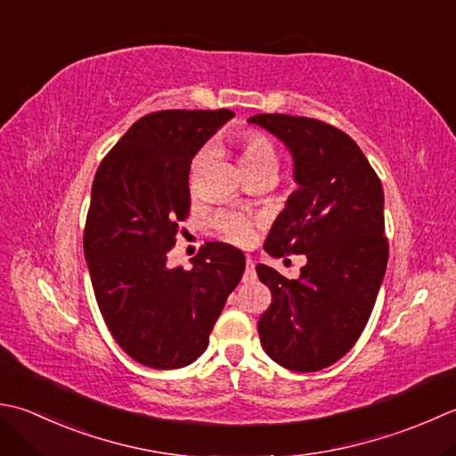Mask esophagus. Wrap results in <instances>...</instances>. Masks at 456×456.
I'll list each match as a JSON object with an SVG mask.
<instances>
[{
  "label": "esophagus",
  "instance_id": "1",
  "mask_svg": "<svg viewBox=\"0 0 456 456\" xmlns=\"http://www.w3.org/2000/svg\"><path fill=\"white\" fill-rule=\"evenodd\" d=\"M256 279V271H255V263L251 261V258H247V269H245V274H243V281L245 282H251Z\"/></svg>",
  "mask_w": 456,
  "mask_h": 456
}]
</instances>
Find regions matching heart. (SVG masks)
Wrapping results in <instances>:
<instances>
[{"mask_svg": "<svg viewBox=\"0 0 456 456\" xmlns=\"http://www.w3.org/2000/svg\"><path fill=\"white\" fill-rule=\"evenodd\" d=\"M237 144H239V162H240V167H243V172H247V169H255L258 166L276 167V151H274L273 142L266 136H263L261 132H255V130L239 132ZM203 162H205V151H200L191 164V172L193 174L198 172ZM216 227L223 237L227 240H233L237 245H247L255 233V223L245 216H239V213H225V216H219L216 219Z\"/></svg>", "mask_w": 456, "mask_h": 456, "instance_id": "heart-1", "label": "heart"}]
</instances>
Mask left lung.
<instances>
[{"mask_svg":"<svg viewBox=\"0 0 456 456\" xmlns=\"http://www.w3.org/2000/svg\"><path fill=\"white\" fill-rule=\"evenodd\" d=\"M248 122L284 142L298 183L265 251L308 258L297 281L256 265L273 294L258 336L282 368L324 370L358 342L386 274L383 187L360 146L326 122L289 114H255Z\"/></svg>","mask_w":456,"mask_h":456,"instance_id":"left-lung-1","label":"left lung"}]
</instances>
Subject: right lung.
<instances>
[{"label": "right lung", "mask_w": 456, "mask_h": 456, "mask_svg": "<svg viewBox=\"0 0 456 456\" xmlns=\"http://www.w3.org/2000/svg\"><path fill=\"white\" fill-rule=\"evenodd\" d=\"M233 112L159 110L134 122L96 169L85 258L112 338L132 360L177 370L205 352L245 271V255L208 243L193 269H169L167 251L191 208L193 156Z\"/></svg>", "instance_id": "add662e5"}]
</instances>
